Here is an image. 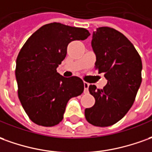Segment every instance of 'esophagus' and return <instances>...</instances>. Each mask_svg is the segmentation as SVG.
Listing matches in <instances>:
<instances>
[{
  "instance_id": "obj_1",
  "label": "esophagus",
  "mask_w": 152,
  "mask_h": 152,
  "mask_svg": "<svg viewBox=\"0 0 152 152\" xmlns=\"http://www.w3.org/2000/svg\"><path fill=\"white\" fill-rule=\"evenodd\" d=\"M83 85H84V94H88V87H89V83L87 82H83Z\"/></svg>"
}]
</instances>
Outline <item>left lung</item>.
Here are the masks:
<instances>
[{"mask_svg":"<svg viewBox=\"0 0 152 152\" xmlns=\"http://www.w3.org/2000/svg\"><path fill=\"white\" fill-rule=\"evenodd\" d=\"M92 47L96 54L95 69L104 73L107 83L103 88L89 85L95 98L85 109V118L96 126H112L129 111L142 83L141 57L131 41L110 27H99L93 33Z\"/></svg>","mask_w":152,"mask_h":152,"instance_id":"8db88e82","label":"left lung"}]
</instances>
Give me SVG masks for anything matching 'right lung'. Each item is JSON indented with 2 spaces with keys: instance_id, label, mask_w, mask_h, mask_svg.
I'll list each match as a JSON object with an SVG mask.
<instances>
[{
  "instance_id": "1",
  "label": "right lung",
  "mask_w": 152,
  "mask_h": 152,
  "mask_svg": "<svg viewBox=\"0 0 152 152\" xmlns=\"http://www.w3.org/2000/svg\"><path fill=\"white\" fill-rule=\"evenodd\" d=\"M89 35L84 28L54 22L36 30L20 50L15 67L18 97L35 124H58L69 100L83 94L84 85L81 78H64L56 69L66 57L68 45L74 40H84Z\"/></svg>"
}]
</instances>
